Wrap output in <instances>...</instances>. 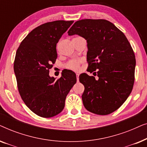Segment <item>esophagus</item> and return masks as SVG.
<instances>
[{"mask_svg": "<svg viewBox=\"0 0 147 147\" xmlns=\"http://www.w3.org/2000/svg\"><path fill=\"white\" fill-rule=\"evenodd\" d=\"M76 78H77V81L78 82L79 81V74H78V73L76 74Z\"/></svg>", "mask_w": 147, "mask_h": 147, "instance_id": "esophagus-1", "label": "esophagus"}]
</instances>
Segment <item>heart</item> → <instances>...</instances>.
Returning <instances> with one entry per match:
<instances>
[{
  "mask_svg": "<svg viewBox=\"0 0 147 147\" xmlns=\"http://www.w3.org/2000/svg\"><path fill=\"white\" fill-rule=\"evenodd\" d=\"M80 63H81V60L80 59L70 60V61L66 64V67L70 69L78 70L79 69Z\"/></svg>",
  "mask_w": 147,
  "mask_h": 147,
  "instance_id": "obj_1",
  "label": "heart"
}]
</instances>
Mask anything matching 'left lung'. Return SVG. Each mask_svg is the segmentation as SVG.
Here are the masks:
<instances>
[{"mask_svg":"<svg viewBox=\"0 0 147 147\" xmlns=\"http://www.w3.org/2000/svg\"><path fill=\"white\" fill-rule=\"evenodd\" d=\"M67 33L87 41L88 69L91 73L96 71L94 73L98 77L85 73L79 76L85 88L82 96L84 107L98 115L116 111L131 93L134 82L135 55L127 38L104 19L76 21Z\"/></svg>","mask_w":147,"mask_h":147,"instance_id":"8db88e82","label":"left lung"}]
</instances>
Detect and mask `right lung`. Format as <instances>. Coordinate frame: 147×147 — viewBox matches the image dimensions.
I'll list each match as a JSON object with an SVG mask.
<instances>
[{"instance_id":"1","label":"right lung","mask_w":147,"mask_h":147,"mask_svg":"<svg viewBox=\"0 0 147 147\" xmlns=\"http://www.w3.org/2000/svg\"><path fill=\"white\" fill-rule=\"evenodd\" d=\"M73 23L55 21L36 27L22 41L16 53L14 71L19 94L26 106L41 117L59 114L76 83V74L71 70L62 72L58 80L49 75L57 57V43Z\"/></svg>"}]
</instances>
